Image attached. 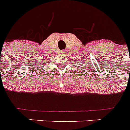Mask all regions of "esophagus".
Wrapping results in <instances>:
<instances>
[{
  "label": "esophagus",
  "instance_id": "obj_1",
  "mask_svg": "<svg viewBox=\"0 0 130 130\" xmlns=\"http://www.w3.org/2000/svg\"><path fill=\"white\" fill-rule=\"evenodd\" d=\"M62 53H64V51H62Z\"/></svg>",
  "mask_w": 130,
  "mask_h": 130
}]
</instances>
